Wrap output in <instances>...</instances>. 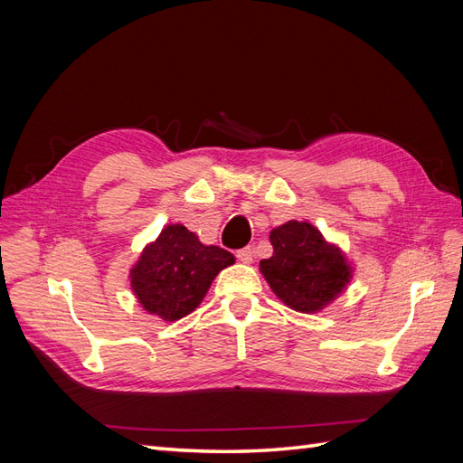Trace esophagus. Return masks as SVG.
<instances>
[{
    "label": "esophagus",
    "instance_id": "esophagus-1",
    "mask_svg": "<svg viewBox=\"0 0 463 463\" xmlns=\"http://www.w3.org/2000/svg\"><path fill=\"white\" fill-rule=\"evenodd\" d=\"M253 257H255V253H253V249H250V247H245V249L237 250V259H240L243 264L253 262Z\"/></svg>",
    "mask_w": 463,
    "mask_h": 463
}]
</instances>
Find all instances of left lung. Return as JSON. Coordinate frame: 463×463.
Segmentation results:
<instances>
[{
  "instance_id": "obj_1",
  "label": "left lung",
  "mask_w": 463,
  "mask_h": 463,
  "mask_svg": "<svg viewBox=\"0 0 463 463\" xmlns=\"http://www.w3.org/2000/svg\"><path fill=\"white\" fill-rule=\"evenodd\" d=\"M274 253L260 260V272L289 309L313 315L325 309L352 279L342 249L328 243L309 222L289 220L270 232Z\"/></svg>"
}]
</instances>
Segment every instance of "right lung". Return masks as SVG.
Instances as JSON below:
<instances>
[{"label": "right lung", "instance_id": "1", "mask_svg": "<svg viewBox=\"0 0 463 463\" xmlns=\"http://www.w3.org/2000/svg\"><path fill=\"white\" fill-rule=\"evenodd\" d=\"M233 262L230 250L203 245L185 226L170 223L133 264L131 289L146 313L174 322L197 309L213 279Z\"/></svg>", "mask_w": 463, "mask_h": 463}]
</instances>
